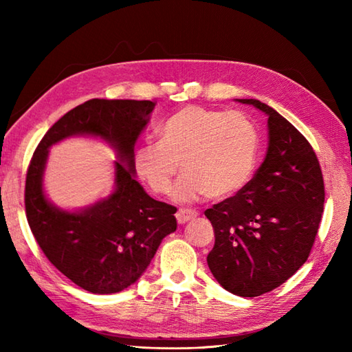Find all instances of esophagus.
Masks as SVG:
<instances>
[{
  "instance_id": "esophagus-1",
  "label": "esophagus",
  "mask_w": 352,
  "mask_h": 352,
  "mask_svg": "<svg viewBox=\"0 0 352 352\" xmlns=\"http://www.w3.org/2000/svg\"><path fill=\"white\" fill-rule=\"evenodd\" d=\"M198 216V212L197 210H192V208H180V210L177 212V214H175V218H177V222L178 223H186V222H189L190 219H195Z\"/></svg>"
}]
</instances>
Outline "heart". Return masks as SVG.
I'll use <instances>...</instances> for the list:
<instances>
[{
	"instance_id": "heart-1",
	"label": "heart",
	"mask_w": 352,
	"mask_h": 352,
	"mask_svg": "<svg viewBox=\"0 0 352 352\" xmlns=\"http://www.w3.org/2000/svg\"><path fill=\"white\" fill-rule=\"evenodd\" d=\"M258 133L241 111L189 106L172 115L160 129V142H146L134 154V168L159 195L170 192L178 169L174 198L192 203L204 197L234 195L256 168Z\"/></svg>"
}]
</instances>
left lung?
<instances>
[{"instance_id": "1", "label": "left lung", "mask_w": 352, "mask_h": 352, "mask_svg": "<svg viewBox=\"0 0 352 352\" xmlns=\"http://www.w3.org/2000/svg\"><path fill=\"white\" fill-rule=\"evenodd\" d=\"M237 101L267 116V151L252 180L204 212L214 230L207 265L223 289L252 298L281 286L309 258L325 188L311 145L286 118L258 100Z\"/></svg>"}]
</instances>
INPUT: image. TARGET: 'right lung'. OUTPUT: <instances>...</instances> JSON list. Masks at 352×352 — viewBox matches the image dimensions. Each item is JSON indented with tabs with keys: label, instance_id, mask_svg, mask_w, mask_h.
I'll use <instances>...</instances> for the list:
<instances>
[{
	"label": "right lung",
	"instance_id": "add662e5",
	"mask_svg": "<svg viewBox=\"0 0 352 352\" xmlns=\"http://www.w3.org/2000/svg\"><path fill=\"white\" fill-rule=\"evenodd\" d=\"M153 101L89 100L69 110L37 145L25 180V213L45 256L91 294H116L145 272L163 237L177 230L174 206L155 201L134 178V144ZM95 135L116 148V190L77 212L51 205L43 192L47 149L66 137Z\"/></svg>",
	"mask_w": 352,
	"mask_h": 352
}]
</instances>
